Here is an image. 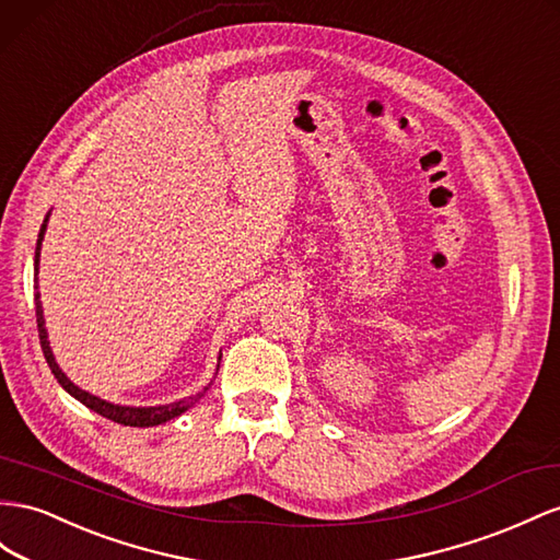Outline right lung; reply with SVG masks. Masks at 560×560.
I'll return each mask as SVG.
<instances>
[{
  "label": "right lung",
  "mask_w": 560,
  "mask_h": 560,
  "mask_svg": "<svg viewBox=\"0 0 560 560\" xmlns=\"http://www.w3.org/2000/svg\"><path fill=\"white\" fill-rule=\"evenodd\" d=\"M44 231H47V219H44L42 223V231H39V240H37V252H35V273L39 270V247H42V237H44ZM35 301H37V329H39V343H42V351H44V358H47L49 368L54 372V376L58 380V384L63 386L70 396L78 398L82 405H86L89 410L98 412L101 417L105 419H113L117 421V424H125V427H158V424H164V421H170L174 417H178L180 412H186L190 405L198 402L205 393L209 390V386L198 393V396H190L186 400H178V402H172V405H160V407H122V405H113V402H105L96 396H92V393H86L82 388L74 386L68 376L60 372V368L56 365L54 360V353L49 349V341H47V329H44V315H42V301H39V292L35 294Z\"/></svg>",
  "instance_id": "obj_1"
}]
</instances>
